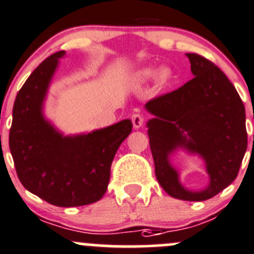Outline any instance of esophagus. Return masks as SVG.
Listing matches in <instances>:
<instances>
[{
    "label": "esophagus",
    "mask_w": 254,
    "mask_h": 254,
    "mask_svg": "<svg viewBox=\"0 0 254 254\" xmlns=\"http://www.w3.org/2000/svg\"><path fill=\"white\" fill-rule=\"evenodd\" d=\"M131 122L135 129H139V127H142V124H144V117H142L141 114H137V113L136 114H132Z\"/></svg>",
    "instance_id": "esophagus-1"
}]
</instances>
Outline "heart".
Wrapping results in <instances>:
<instances>
[{
	"mask_svg": "<svg viewBox=\"0 0 254 254\" xmlns=\"http://www.w3.org/2000/svg\"><path fill=\"white\" fill-rule=\"evenodd\" d=\"M155 69L154 68H145V69H141L139 73H137L136 78L139 82L144 83L146 80H149L150 78L154 75ZM172 79V72L170 68H161L157 73V83L160 85H166L170 80Z\"/></svg>",
	"mask_w": 254,
	"mask_h": 254,
	"instance_id": "heart-1",
	"label": "heart"
}]
</instances>
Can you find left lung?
Here are the masks:
<instances>
[{
  "instance_id": "8db88e82",
  "label": "left lung",
  "mask_w": 254,
  "mask_h": 254,
  "mask_svg": "<svg viewBox=\"0 0 254 254\" xmlns=\"http://www.w3.org/2000/svg\"><path fill=\"white\" fill-rule=\"evenodd\" d=\"M195 77L179 89L149 100L155 118L147 122L155 175L171 197L205 201L237 177L247 150L242 99L225 73L205 57L186 53ZM179 147L198 153L206 162L210 185L202 191L186 190L168 156Z\"/></svg>"
}]
</instances>
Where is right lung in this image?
I'll list each match as a JSON object with an SVG mask.
<instances>
[{"instance_id":"add662e5","label":"right lung","mask_w":254,"mask_h":254,"mask_svg":"<svg viewBox=\"0 0 254 254\" xmlns=\"http://www.w3.org/2000/svg\"><path fill=\"white\" fill-rule=\"evenodd\" d=\"M59 51L44 59L19 89L9 129V150L24 189L59 207L97 202L104 196L110 166L131 132L129 119L77 136H63L42 114Z\"/></svg>"}]
</instances>
